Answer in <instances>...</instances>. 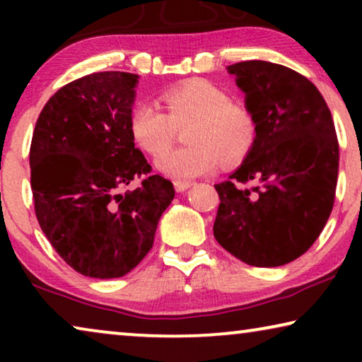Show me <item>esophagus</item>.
I'll return each mask as SVG.
<instances>
[{
	"instance_id": "esophagus-1",
	"label": "esophagus",
	"mask_w": 362,
	"mask_h": 362,
	"mask_svg": "<svg viewBox=\"0 0 362 362\" xmlns=\"http://www.w3.org/2000/svg\"><path fill=\"white\" fill-rule=\"evenodd\" d=\"M192 185H194L192 181H175V189L177 192H185V191L189 189Z\"/></svg>"
}]
</instances>
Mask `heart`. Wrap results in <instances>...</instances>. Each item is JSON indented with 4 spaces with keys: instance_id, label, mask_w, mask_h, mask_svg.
<instances>
[{
    "instance_id": "b5f03b06",
    "label": "heart",
    "mask_w": 362,
    "mask_h": 362,
    "mask_svg": "<svg viewBox=\"0 0 362 362\" xmlns=\"http://www.w3.org/2000/svg\"><path fill=\"white\" fill-rule=\"evenodd\" d=\"M168 113L155 103L133 105L128 127L143 151L156 156L170 144L175 127H190V146L158 156L156 170L171 180L185 181L209 175L219 165L239 161L254 146L257 120L249 108L232 102L224 88L206 78H189L161 93Z\"/></svg>"
}]
</instances>
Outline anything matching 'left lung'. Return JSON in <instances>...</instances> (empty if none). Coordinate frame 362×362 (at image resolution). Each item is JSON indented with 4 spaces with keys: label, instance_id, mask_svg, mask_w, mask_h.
I'll list each match as a JSON object with an SVG mask.
<instances>
[{
    "label": "left lung",
    "instance_id": "obj_1",
    "mask_svg": "<svg viewBox=\"0 0 362 362\" xmlns=\"http://www.w3.org/2000/svg\"><path fill=\"white\" fill-rule=\"evenodd\" d=\"M227 72L245 93L257 138L229 180L214 185L221 197L214 237L247 265L290 264L313 245L333 209L339 168L333 117L318 88L288 67L245 61Z\"/></svg>",
    "mask_w": 362,
    "mask_h": 362
}]
</instances>
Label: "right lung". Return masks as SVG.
<instances>
[{"mask_svg":"<svg viewBox=\"0 0 362 362\" xmlns=\"http://www.w3.org/2000/svg\"><path fill=\"white\" fill-rule=\"evenodd\" d=\"M138 76L95 72L54 93L34 128L29 165L39 226L59 255L92 279H118L151 250L171 181L148 176L128 118Z\"/></svg>","mask_w":362,"mask_h":362,"instance_id":"obj_1","label":"right lung"}]
</instances>
